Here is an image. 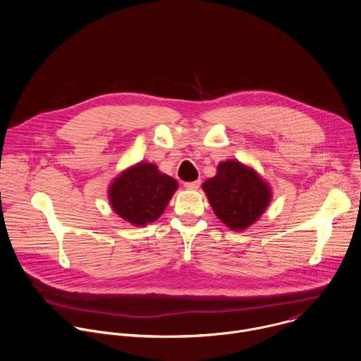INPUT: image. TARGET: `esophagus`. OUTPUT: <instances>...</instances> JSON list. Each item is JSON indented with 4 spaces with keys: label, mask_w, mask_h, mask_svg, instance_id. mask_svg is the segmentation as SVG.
Instances as JSON below:
<instances>
[{
    "label": "esophagus",
    "mask_w": 361,
    "mask_h": 361,
    "mask_svg": "<svg viewBox=\"0 0 361 361\" xmlns=\"http://www.w3.org/2000/svg\"><path fill=\"white\" fill-rule=\"evenodd\" d=\"M188 190H196L199 186H200V180H195V182H186L183 185Z\"/></svg>",
    "instance_id": "34e87169"
}]
</instances>
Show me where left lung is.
Listing matches in <instances>:
<instances>
[{
    "label": "left lung",
    "instance_id": "obj_1",
    "mask_svg": "<svg viewBox=\"0 0 361 361\" xmlns=\"http://www.w3.org/2000/svg\"><path fill=\"white\" fill-rule=\"evenodd\" d=\"M202 189L217 219L233 231H244L258 221L272 199L269 183L237 159L220 162Z\"/></svg>",
    "mask_w": 361,
    "mask_h": 361
}]
</instances>
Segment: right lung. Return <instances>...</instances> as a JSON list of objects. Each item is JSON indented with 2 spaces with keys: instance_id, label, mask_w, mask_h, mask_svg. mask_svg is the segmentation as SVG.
Returning <instances> with one entry per match:
<instances>
[{
  "instance_id": "add662e5",
  "label": "right lung",
  "mask_w": 361,
  "mask_h": 361,
  "mask_svg": "<svg viewBox=\"0 0 361 361\" xmlns=\"http://www.w3.org/2000/svg\"><path fill=\"white\" fill-rule=\"evenodd\" d=\"M178 182L155 164L138 162L109 185V202L116 214L141 227L158 220L178 189Z\"/></svg>"
}]
</instances>
